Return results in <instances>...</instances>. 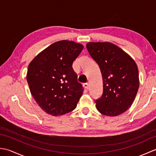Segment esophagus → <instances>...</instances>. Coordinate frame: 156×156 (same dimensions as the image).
<instances>
[{"label":"esophagus","mask_w":156,"mask_h":156,"mask_svg":"<svg viewBox=\"0 0 156 156\" xmlns=\"http://www.w3.org/2000/svg\"><path fill=\"white\" fill-rule=\"evenodd\" d=\"M83 86H84V87L87 89V90H88V88H89V84H88V83H84V84H83Z\"/></svg>","instance_id":"esophagus-1"}]
</instances>
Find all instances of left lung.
<instances>
[{
  "label": "left lung",
  "instance_id": "left-lung-1",
  "mask_svg": "<svg viewBox=\"0 0 156 156\" xmlns=\"http://www.w3.org/2000/svg\"><path fill=\"white\" fill-rule=\"evenodd\" d=\"M87 48L102 78L103 93L96 101L97 110L109 117L123 113L133 104L140 86L136 63L111 42H89Z\"/></svg>",
  "mask_w": 156,
  "mask_h": 156
}]
</instances>
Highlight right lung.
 Listing matches in <instances>:
<instances>
[{
    "mask_svg": "<svg viewBox=\"0 0 156 156\" xmlns=\"http://www.w3.org/2000/svg\"><path fill=\"white\" fill-rule=\"evenodd\" d=\"M83 45L62 40L44 49L29 63L27 81L30 92L43 111L61 116L73 111L83 94L72 68Z\"/></svg>",
    "mask_w": 156,
    "mask_h": 156,
    "instance_id": "right-lung-1",
    "label": "right lung"
}]
</instances>
